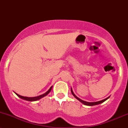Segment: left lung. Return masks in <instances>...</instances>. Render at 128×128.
Masks as SVG:
<instances>
[{"instance_id":"obj_1","label":"left lung","mask_w":128,"mask_h":128,"mask_svg":"<svg viewBox=\"0 0 128 128\" xmlns=\"http://www.w3.org/2000/svg\"><path fill=\"white\" fill-rule=\"evenodd\" d=\"M71 92H72V94L73 95V96L74 97V98H76V99H77L79 101H80V102L82 103L83 104H84L85 105H88V106H93V105H99L100 104H102L104 102H105V100H106L107 99H108V98H110V97H108V98H106V99L102 100H100V101H98V102H86V101H84V100H82V99H79V98H78L77 96H76L75 94H74V92H73V90H72V88H71Z\"/></svg>"}]
</instances>
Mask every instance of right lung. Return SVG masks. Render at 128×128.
Wrapping results in <instances>:
<instances>
[{
    "mask_svg": "<svg viewBox=\"0 0 128 128\" xmlns=\"http://www.w3.org/2000/svg\"><path fill=\"white\" fill-rule=\"evenodd\" d=\"M52 86H51L49 90L48 91V92H45V93H44L43 94H42L40 95V96H36V97H32V98H29V97H24V96H20V95L18 94H17L16 92L15 93L18 96L19 98H20L21 99H24V100H28V101H30V102H32V101H36V100H38L42 99V98H43V97H44L46 96H47V95L50 92L51 90H52Z\"/></svg>",
    "mask_w": 128,
    "mask_h": 128,
    "instance_id": "right-lung-1",
    "label": "right lung"
}]
</instances>
